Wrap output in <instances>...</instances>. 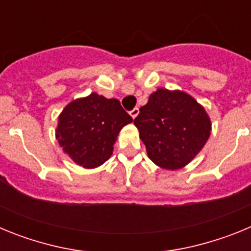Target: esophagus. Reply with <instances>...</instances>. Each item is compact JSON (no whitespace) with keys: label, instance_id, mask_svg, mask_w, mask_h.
I'll return each instance as SVG.
<instances>
[{"label":"esophagus","instance_id":"obj_1","mask_svg":"<svg viewBox=\"0 0 251 251\" xmlns=\"http://www.w3.org/2000/svg\"><path fill=\"white\" fill-rule=\"evenodd\" d=\"M138 114H139V109H138V108H134V109H133V110H130V117H132L133 119L136 118V117Z\"/></svg>","mask_w":251,"mask_h":251}]
</instances>
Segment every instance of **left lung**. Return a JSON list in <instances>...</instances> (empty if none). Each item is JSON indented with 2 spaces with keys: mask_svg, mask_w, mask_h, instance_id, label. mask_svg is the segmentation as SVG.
I'll list each match as a JSON object with an SVG mask.
<instances>
[{
  "mask_svg": "<svg viewBox=\"0 0 251 251\" xmlns=\"http://www.w3.org/2000/svg\"><path fill=\"white\" fill-rule=\"evenodd\" d=\"M153 163L165 170L188 165L206 145L211 121L205 108L181 90L159 88L134 119Z\"/></svg>",
  "mask_w": 251,
  "mask_h": 251,
  "instance_id": "obj_1",
  "label": "left lung"
}]
</instances>
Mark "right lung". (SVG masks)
I'll return each instance as SVG.
<instances>
[{"mask_svg": "<svg viewBox=\"0 0 251 251\" xmlns=\"http://www.w3.org/2000/svg\"><path fill=\"white\" fill-rule=\"evenodd\" d=\"M132 122L118 99L92 93L64 108L55 137L64 153L76 165L97 168L110 158L119 132Z\"/></svg>", "mask_w": 251, "mask_h": 251, "instance_id": "add662e5", "label": "right lung"}]
</instances>
